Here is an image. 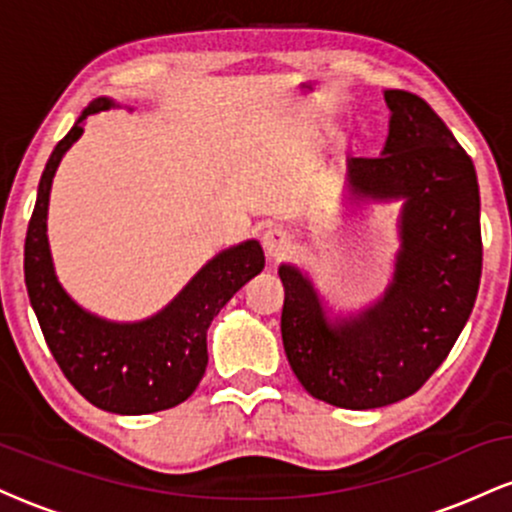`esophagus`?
I'll use <instances>...</instances> for the list:
<instances>
[{
	"instance_id": "esophagus-1",
	"label": "esophagus",
	"mask_w": 512,
	"mask_h": 512,
	"mask_svg": "<svg viewBox=\"0 0 512 512\" xmlns=\"http://www.w3.org/2000/svg\"><path fill=\"white\" fill-rule=\"evenodd\" d=\"M291 245H293V240L289 233L284 231V228L269 226L262 231V248H264V252H267L269 260H281V257L289 255Z\"/></svg>"
}]
</instances>
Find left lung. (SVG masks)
<instances>
[{
    "mask_svg": "<svg viewBox=\"0 0 512 512\" xmlns=\"http://www.w3.org/2000/svg\"><path fill=\"white\" fill-rule=\"evenodd\" d=\"M383 156L349 158L358 199H404L395 274L378 303L332 322L313 281L281 264V339L291 370L315 399L378 409L414 395L467 325L481 279L479 185L472 158L424 98L385 91Z\"/></svg>",
    "mask_w": 512,
    "mask_h": 512,
    "instance_id": "obj_1",
    "label": "left lung"
}]
</instances>
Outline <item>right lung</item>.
Segmentation results:
<instances>
[{
  "label": "right lung",
  "mask_w": 512,
  "mask_h": 512,
  "mask_svg": "<svg viewBox=\"0 0 512 512\" xmlns=\"http://www.w3.org/2000/svg\"><path fill=\"white\" fill-rule=\"evenodd\" d=\"M113 105L110 98H96L50 154L28 221L23 274L40 330L64 378L93 407L139 416L178 407L197 390L209 361L211 320L240 286L262 272L264 252L257 240L219 252L161 313L142 322H110L76 305L52 267L50 187L62 156L84 134L86 117Z\"/></svg>",
  "instance_id": "1"
}]
</instances>
